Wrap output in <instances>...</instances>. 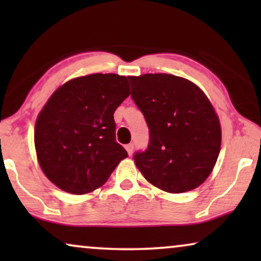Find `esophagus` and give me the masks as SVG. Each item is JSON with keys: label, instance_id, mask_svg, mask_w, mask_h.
Here are the masks:
<instances>
[{"label": "esophagus", "instance_id": "esophagus-1", "mask_svg": "<svg viewBox=\"0 0 261 261\" xmlns=\"http://www.w3.org/2000/svg\"><path fill=\"white\" fill-rule=\"evenodd\" d=\"M133 149H134V145L133 144L126 145V151L128 152V154H129V155L133 154Z\"/></svg>", "mask_w": 261, "mask_h": 261}]
</instances>
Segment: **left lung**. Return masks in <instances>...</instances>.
<instances>
[{"label": "left lung", "mask_w": 261, "mask_h": 261, "mask_svg": "<svg viewBox=\"0 0 261 261\" xmlns=\"http://www.w3.org/2000/svg\"><path fill=\"white\" fill-rule=\"evenodd\" d=\"M130 96L144 114L149 144L133 156L154 187L171 194L204 181L221 148V126L204 92L192 82L167 73L128 78Z\"/></svg>", "instance_id": "1"}]
</instances>
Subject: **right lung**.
Returning a JSON list of instances; mask_svg holds the SVG:
<instances>
[{"mask_svg": "<svg viewBox=\"0 0 261 261\" xmlns=\"http://www.w3.org/2000/svg\"><path fill=\"white\" fill-rule=\"evenodd\" d=\"M129 89L127 77L115 73L73 78L39 113L34 129L39 165L63 191H94L128 156L116 142L114 113Z\"/></svg>", "mask_w": 261, "mask_h": 261, "instance_id": "add662e5", "label": "right lung"}]
</instances>
